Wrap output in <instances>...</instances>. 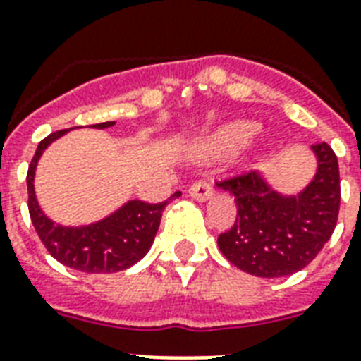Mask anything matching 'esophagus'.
I'll return each instance as SVG.
<instances>
[{
  "label": "esophagus",
  "mask_w": 361,
  "mask_h": 361,
  "mask_svg": "<svg viewBox=\"0 0 361 361\" xmlns=\"http://www.w3.org/2000/svg\"><path fill=\"white\" fill-rule=\"evenodd\" d=\"M188 193H190L193 199H197V201H207L208 197H212L214 188L212 184H208L207 180H197V183H193L192 186L188 188Z\"/></svg>",
  "instance_id": "obj_1"
}]
</instances>
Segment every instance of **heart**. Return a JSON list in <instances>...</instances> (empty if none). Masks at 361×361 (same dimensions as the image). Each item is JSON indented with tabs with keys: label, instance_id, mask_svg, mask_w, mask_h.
Instances as JSON below:
<instances>
[{
	"label": "heart",
	"instance_id": "heart-1",
	"mask_svg": "<svg viewBox=\"0 0 361 361\" xmlns=\"http://www.w3.org/2000/svg\"><path fill=\"white\" fill-rule=\"evenodd\" d=\"M260 127L252 121H232L207 140L202 151L207 154L232 153L256 138Z\"/></svg>",
	"mask_w": 361,
	"mask_h": 361
}]
</instances>
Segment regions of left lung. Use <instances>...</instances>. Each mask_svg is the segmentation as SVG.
<instances>
[{"mask_svg": "<svg viewBox=\"0 0 361 361\" xmlns=\"http://www.w3.org/2000/svg\"><path fill=\"white\" fill-rule=\"evenodd\" d=\"M312 149L317 173L295 197L275 192L256 171L219 180L234 195L238 212L234 225L217 236V245L249 275L276 279L305 269L334 232L341 201L338 157L326 142Z\"/></svg>", "mask_w": 361, "mask_h": 361, "instance_id": "obj_1", "label": "left lung"}]
</instances>
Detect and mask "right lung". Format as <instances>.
Here are the masks:
<instances>
[{"mask_svg": "<svg viewBox=\"0 0 361 361\" xmlns=\"http://www.w3.org/2000/svg\"><path fill=\"white\" fill-rule=\"evenodd\" d=\"M112 125L114 121H105V123H95L90 127L106 129ZM64 133L68 130H56L42 140L29 164L27 204H29L32 227L47 252L71 269L82 271V273H116V271L127 269L142 260L147 255L149 247L153 245L154 234L159 231L160 217L168 201H129L118 212L88 227L73 228L55 225L38 207L32 180H35L37 162L44 153V149L51 144L53 140L61 138ZM175 195H180V192L173 193L171 197Z\"/></svg>", "mask_w": 361, "mask_h": 361, "instance_id": "add662e5", "label": "right lung"}]
</instances>
